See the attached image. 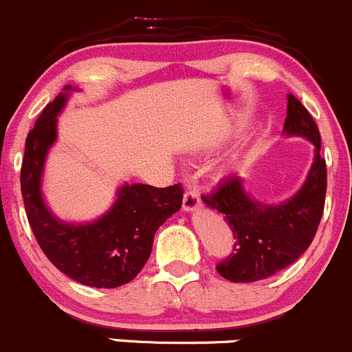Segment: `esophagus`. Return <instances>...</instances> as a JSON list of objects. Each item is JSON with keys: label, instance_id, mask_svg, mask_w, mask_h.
Instances as JSON below:
<instances>
[{"label": "esophagus", "instance_id": "1", "mask_svg": "<svg viewBox=\"0 0 352 352\" xmlns=\"http://www.w3.org/2000/svg\"><path fill=\"white\" fill-rule=\"evenodd\" d=\"M201 207L200 195L193 190H188L183 197V210L184 212H195Z\"/></svg>", "mask_w": 352, "mask_h": 352}]
</instances>
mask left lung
<instances>
[{
    "instance_id": "1",
    "label": "left lung",
    "mask_w": 352,
    "mask_h": 352,
    "mask_svg": "<svg viewBox=\"0 0 352 352\" xmlns=\"http://www.w3.org/2000/svg\"><path fill=\"white\" fill-rule=\"evenodd\" d=\"M284 135L302 137L315 147V157L305 183L280 204H263L245 190L241 176L222 179L201 200L228 219L234 234L232 253L217 265V272L231 283H255L280 272L296 262L311 245L323 214L327 166L320 155V131L311 114L298 99L287 96Z\"/></svg>"
}]
</instances>
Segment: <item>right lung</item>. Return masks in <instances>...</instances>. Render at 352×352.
<instances>
[{"instance_id": "add662e5", "label": "right lung", "mask_w": 352, "mask_h": 352, "mask_svg": "<svg viewBox=\"0 0 352 352\" xmlns=\"http://www.w3.org/2000/svg\"><path fill=\"white\" fill-rule=\"evenodd\" d=\"M73 90L66 85L27 135L20 171L22 197L34 236L50 262L76 283L113 289L133 280L144 269L155 231L181 208L183 188L124 183L100 217L82 224L56 217L44 201L43 175L47 152L58 138V116Z\"/></svg>"}]
</instances>
